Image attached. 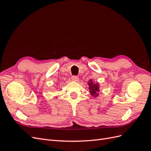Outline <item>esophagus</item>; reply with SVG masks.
<instances>
[{"label":"esophagus","mask_w":151,"mask_h":151,"mask_svg":"<svg viewBox=\"0 0 151 151\" xmlns=\"http://www.w3.org/2000/svg\"><path fill=\"white\" fill-rule=\"evenodd\" d=\"M72 80L73 81H76V82L78 81H79V77L77 76H73L72 77Z\"/></svg>","instance_id":"obj_1"}]
</instances>
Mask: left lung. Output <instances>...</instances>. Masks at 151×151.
<instances>
[{"mask_svg": "<svg viewBox=\"0 0 151 151\" xmlns=\"http://www.w3.org/2000/svg\"><path fill=\"white\" fill-rule=\"evenodd\" d=\"M90 83H89V89H90V92L92 96H97L98 95L97 94L98 91H99V86L98 84H94L92 80H90Z\"/></svg>", "mask_w": 151, "mask_h": 151, "instance_id": "left-lung-1", "label": "left lung"}]
</instances>
